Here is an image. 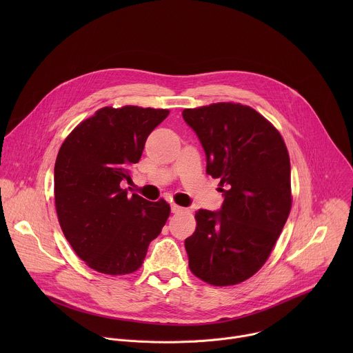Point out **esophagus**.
<instances>
[{"label": "esophagus", "mask_w": 353, "mask_h": 353, "mask_svg": "<svg viewBox=\"0 0 353 353\" xmlns=\"http://www.w3.org/2000/svg\"><path fill=\"white\" fill-rule=\"evenodd\" d=\"M170 210H172V212H173V214H179V212H183V211H184V208H183V207L176 205V204H172V205H170Z\"/></svg>", "instance_id": "1"}]
</instances>
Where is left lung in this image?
Returning <instances> with one entry per match:
<instances>
[{"label": "left lung", "mask_w": 353, "mask_h": 353, "mask_svg": "<svg viewBox=\"0 0 353 353\" xmlns=\"http://www.w3.org/2000/svg\"><path fill=\"white\" fill-rule=\"evenodd\" d=\"M207 157V173L221 179L219 211L198 210L184 241L191 272L229 286L253 276L267 261L292 207L290 161L278 130L240 103L183 110Z\"/></svg>", "instance_id": "obj_1"}]
</instances>
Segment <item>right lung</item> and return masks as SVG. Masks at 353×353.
<instances>
[{
    "label": "right lung",
    "instance_id": "right-lung-1",
    "mask_svg": "<svg viewBox=\"0 0 353 353\" xmlns=\"http://www.w3.org/2000/svg\"><path fill=\"white\" fill-rule=\"evenodd\" d=\"M169 110L103 108L63 142L54 166L56 210L63 233L92 270L125 275L137 271L159 236L170 207L128 195L121 181L141 159L145 141Z\"/></svg>",
    "mask_w": 353,
    "mask_h": 353
}]
</instances>
